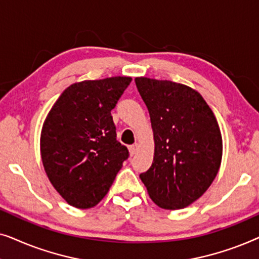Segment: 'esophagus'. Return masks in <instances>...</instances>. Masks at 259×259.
I'll return each mask as SVG.
<instances>
[{"label":"esophagus","mask_w":259,"mask_h":259,"mask_svg":"<svg viewBox=\"0 0 259 259\" xmlns=\"http://www.w3.org/2000/svg\"><path fill=\"white\" fill-rule=\"evenodd\" d=\"M138 148H139V144L138 143H136V144H133V145H131V146L128 147V150H130V154L131 155H134L138 152Z\"/></svg>","instance_id":"obj_1"}]
</instances>
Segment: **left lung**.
Instances as JSON below:
<instances>
[{"label":"left lung","mask_w":259,"mask_h":259,"mask_svg":"<svg viewBox=\"0 0 259 259\" xmlns=\"http://www.w3.org/2000/svg\"><path fill=\"white\" fill-rule=\"evenodd\" d=\"M150 113L153 162L140 179L155 205L187 207L206 192L219 171L223 139L217 119L199 92L186 84L136 77Z\"/></svg>","instance_id":"left-lung-1"}]
</instances>
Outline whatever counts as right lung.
Segmentation results:
<instances>
[{
  "label": "right lung",
  "mask_w": 259,
  "mask_h": 259,
  "mask_svg": "<svg viewBox=\"0 0 259 259\" xmlns=\"http://www.w3.org/2000/svg\"><path fill=\"white\" fill-rule=\"evenodd\" d=\"M132 77L84 80L67 87L46 116L40 138L46 175L76 208H91L107 194L128 158L116 141L111 111Z\"/></svg>",
  "instance_id": "obj_1"
}]
</instances>
